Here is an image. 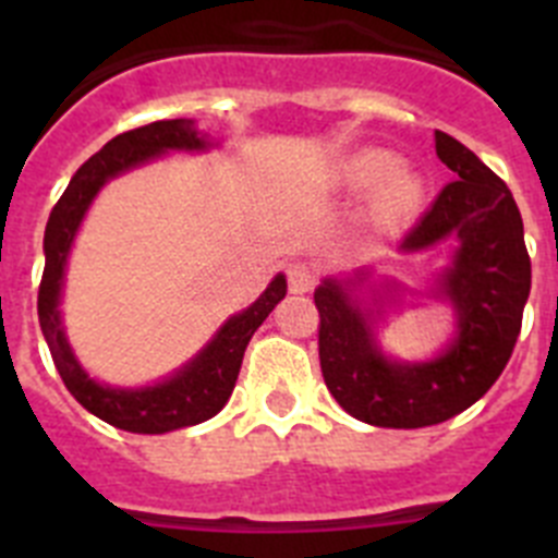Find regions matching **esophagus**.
<instances>
[{
  "label": "esophagus",
  "mask_w": 558,
  "mask_h": 558,
  "mask_svg": "<svg viewBox=\"0 0 558 558\" xmlns=\"http://www.w3.org/2000/svg\"><path fill=\"white\" fill-rule=\"evenodd\" d=\"M315 279L318 276H315V270L307 263H293L288 268V284L293 293H307V290H313Z\"/></svg>",
  "instance_id": "34e87169"
}]
</instances>
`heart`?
I'll use <instances>...</instances> for the list:
<instances>
[{
	"label": "heart",
	"instance_id": "heart-1",
	"mask_svg": "<svg viewBox=\"0 0 558 558\" xmlns=\"http://www.w3.org/2000/svg\"><path fill=\"white\" fill-rule=\"evenodd\" d=\"M338 184L349 192H372V218L379 226H393L416 211L425 198V181L397 156L366 147L340 161Z\"/></svg>",
	"mask_w": 558,
	"mask_h": 558
}]
</instances>
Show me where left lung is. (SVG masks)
Here are the masks:
<instances>
[{"label":"left lung","instance_id":"1","mask_svg":"<svg viewBox=\"0 0 558 558\" xmlns=\"http://www.w3.org/2000/svg\"><path fill=\"white\" fill-rule=\"evenodd\" d=\"M436 156L456 181L408 231L399 251L416 254L445 240L458 243L436 288L456 310V338L445 352L427 363L383 354L374 310L354 295L368 270L343 282L324 279L315 290L324 383L343 411L374 427L438 425L475 405L514 352L531 293V256L509 186L450 133L436 131ZM379 299L374 295V304Z\"/></svg>","mask_w":558,"mask_h":558}]
</instances>
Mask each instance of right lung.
<instances>
[{
	"label": "right lung",
	"mask_w": 558,
	"mask_h": 558,
	"mask_svg": "<svg viewBox=\"0 0 558 558\" xmlns=\"http://www.w3.org/2000/svg\"><path fill=\"white\" fill-rule=\"evenodd\" d=\"M211 142L201 133L192 120H159L150 125L133 128V131L113 136L100 153H95L81 170L72 175L69 186L63 190L61 201L52 206L44 231V276L38 288V322L47 338V347L56 368L61 374L63 386L69 393L95 413L108 425L120 427L128 433H159L179 430V427L201 425L215 413L223 411L234 391L236 374L243 366V354L248 347L251 335L268 318L270 310L282 302L288 293V282L279 274L265 288V293L243 313L231 315L229 322L218 329V335L204 347V352L186 363L184 368L147 388H111L88 377L77 357L72 354L61 324V288L66 256L75 234L83 223L95 195L106 181L117 179L133 167L145 165L167 150H206Z\"/></svg>",
	"instance_id": "add662e5"
}]
</instances>
